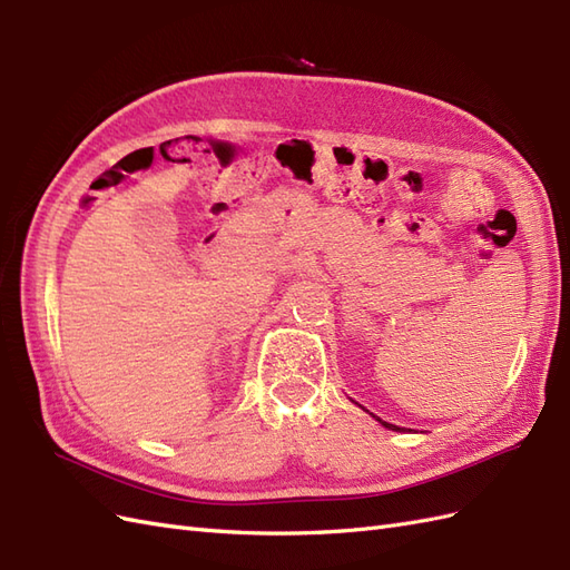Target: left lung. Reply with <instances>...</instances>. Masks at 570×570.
<instances>
[{"label":"left lung","mask_w":570,"mask_h":570,"mask_svg":"<svg viewBox=\"0 0 570 570\" xmlns=\"http://www.w3.org/2000/svg\"><path fill=\"white\" fill-rule=\"evenodd\" d=\"M377 421H381V419H377ZM385 428H390V430H402V428H396V425H392V423H385V421H381Z\"/></svg>","instance_id":"left-lung-1"}]
</instances>
